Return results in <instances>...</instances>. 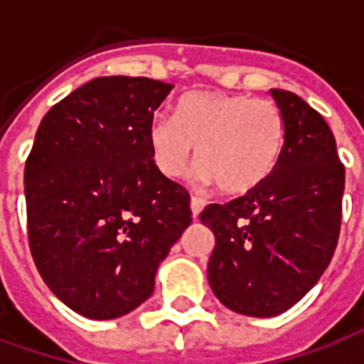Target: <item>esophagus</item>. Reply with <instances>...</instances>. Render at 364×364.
I'll return each mask as SVG.
<instances>
[{
    "label": "esophagus",
    "instance_id": "1",
    "mask_svg": "<svg viewBox=\"0 0 364 364\" xmlns=\"http://www.w3.org/2000/svg\"><path fill=\"white\" fill-rule=\"evenodd\" d=\"M203 208H205V200L200 197H197V195H193V197H191V210H193V216L197 218Z\"/></svg>",
    "mask_w": 364,
    "mask_h": 364
}]
</instances>
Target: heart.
Masks as SVG:
<instances>
[{"label":"heart","instance_id":"b5f03b06","mask_svg":"<svg viewBox=\"0 0 364 364\" xmlns=\"http://www.w3.org/2000/svg\"><path fill=\"white\" fill-rule=\"evenodd\" d=\"M284 134L282 112L271 99L193 91L177 101L173 119L154 117L148 142L161 175H183L195 154L205 181L226 195H242L271 175Z\"/></svg>","mask_w":364,"mask_h":364}]
</instances>
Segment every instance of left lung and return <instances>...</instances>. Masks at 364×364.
<instances>
[{
    "label": "left lung",
    "instance_id": "1",
    "mask_svg": "<svg viewBox=\"0 0 364 364\" xmlns=\"http://www.w3.org/2000/svg\"><path fill=\"white\" fill-rule=\"evenodd\" d=\"M284 119V146L267 179L200 222L214 232L208 282L222 304L271 318L320 281L341 230L345 167L320 112L294 93L271 90Z\"/></svg>",
    "mask_w": 364,
    "mask_h": 364
}]
</instances>
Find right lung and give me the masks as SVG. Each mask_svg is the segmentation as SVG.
<instances>
[{"instance_id":"1","label":"right lung","mask_w":364,"mask_h":364,"mask_svg":"<svg viewBox=\"0 0 364 364\" xmlns=\"http://www.w3.org/2000/svg\"><path fill=\"white\" fill-rule=\"evenodd\" d=\"M171 90L150 77H95L36 130L25 164L28 247L48 289L91 320L150 298L159 261L193 222L189 193L159 173L148 142Z\"/></svg>"}]
</instances>
